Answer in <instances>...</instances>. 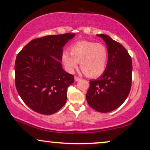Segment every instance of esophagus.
<instances>
[{
    "mask_svg": "<svg viewBox=\"0 0 150 150\" xmlns=\"http://www.w3.org/2000/svg\"><path fill=\"white\" fill-rule=\"evenodd\" d=\"M80 79H81V78H79V77H78V76H75V78H74L75 81H78V80H80Z\"/></svg>",
    "mask_w": 150,
    "mask_h": 150,
    "instance_id": "esophagus-1",
    "label": "esophagus"
}]
</instances>
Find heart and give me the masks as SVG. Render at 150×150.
Listing matches in <instances>:
<instances>
[{"label": "heart", "mask_w": 150, "mask_h": 150, "mask_svg": "<svg viewBox=\"0 0 150 150\" xmlns=\"http://www.w3.org/2000/svg\"><path fill=\"white\" fill-rule=\"evenodd\" d=\"M70 51H64L62 54V62L69 72H73L79 62L83 72L88 77L98 76L105 72L108 52L104 45L80 41L71 46Z\"/></svg>", "instance_id": "b5f03b06"}]
</instances>
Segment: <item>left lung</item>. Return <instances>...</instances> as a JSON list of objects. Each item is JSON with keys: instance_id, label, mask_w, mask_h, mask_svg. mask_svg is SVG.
<instances>
[{"instance_id": "obj_1", "label": "left lung", "mask_w": 150, "mask_h": 150, "mask_svg": "<svg viewBox=\"0 0 150 150\" xmlns=\"http://www.w3.org/2000/svg\"><path fill=\"white\" fill-rule=\"evenodd\" d=\"M107 43V65L104 73L96 80H90L86 100L100 112L114 110L125 102L132 82V60L127 50L104 34L97 35Z\"/></svg>"}]
</instances>
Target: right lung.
Masks as SVG:
<instances>
[{"instance_id": "right-lung-1", "label": "right lung", "mask_w": 150, "mask_h": 150, "mask_svg": "<svg viewBox=\"0 0 150 150\" xmlns=\"http://www.w3.org/2000/svg\"><path fill=\"white\" fill-rule=\"evenodd\" d=\"M74 35L68 33L35 39L17 54L16 88L25 104L38 113L52 115L65 105L74 76L62 68V47Z\"/></svg>"}]
</instances>
